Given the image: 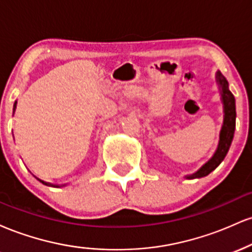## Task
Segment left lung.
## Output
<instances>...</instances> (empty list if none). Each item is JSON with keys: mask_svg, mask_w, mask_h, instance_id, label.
<instances>
[{"mask_svg": "<svg viewBox=\"0 0 252 252\" xmlns=\"http://www.w3.org/2000/svg\"><path fill=\"white\" fill-rule=\"evenodd\" d=\"M217 83H218L219 88H220L221 94V102L224 105V122H222V126L220 130V135H219V143L218 148H217L216 153L213 154L210 161H207L204 166L201 167L198 172L194 174L186 176V179H199L202 176L209 175L212 170H215L217 167L220 164V162L224 160L226 156L228 149H230L231 142H232L233 134H235L236 128V102L235 97L231 94L228 90V83L225 79L220 72H217Z\"/></svg>", "mask_w": 252, "mask_h": 252, "instance_id": "left-lung-1", "label": "left lung"}]
</instances>
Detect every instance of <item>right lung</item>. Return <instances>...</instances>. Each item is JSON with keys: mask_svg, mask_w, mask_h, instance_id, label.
I'll return each mask as SVG.
<instances>
[{"mask_svg": "<svg viewBox=\"0 0 252 252\" xmlns=\"http://www.w3.org/2000/svg\"><path fill=\"white\" fill-rule=\"evenodd\" d=\"M15 109H16V102H15V104H14V111H15ZM41 181V180H40ZM43 185H46V186H53V185H51V184H48V182H43V181H41ZM53 187H59V186H53Z\"/></svg>", "mask_w": 252, "mask_h": 252, "instance_id": "add662e5", "label": "right lung"}]
</instances>
